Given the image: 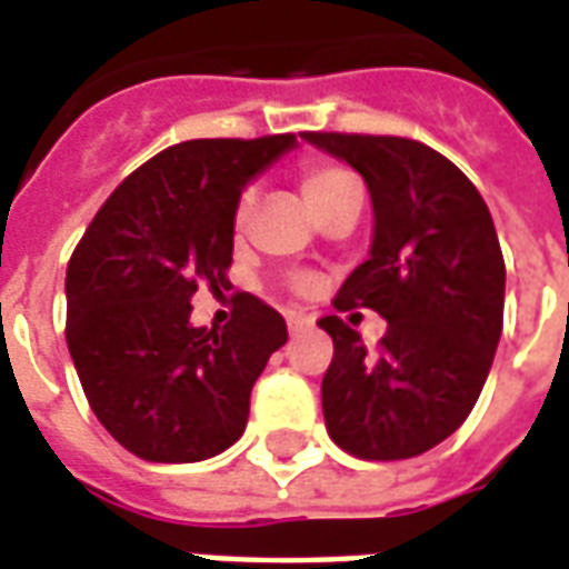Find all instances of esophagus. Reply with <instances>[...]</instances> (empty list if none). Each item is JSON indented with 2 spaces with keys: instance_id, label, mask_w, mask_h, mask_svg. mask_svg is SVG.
I'll use <instances>...</instances> for the list:
<instances>
[{
  "instance_id": "esophagus-1",
  "label": "esophagus",
  "mask_w": 569,
  "mask_h": 569,
  "mask_svg": "<svg viewBox=\"0 0 569 569\" xmlns=\"http://www.w3.org/2000/svg\"><path fill=\"white\" fill-rule=\"evenodd\" d=\"M286 326H289V335L310 332V329H313V317H308V313H296V310H289V313H286Z\"/></svg>"
}]
</instances>
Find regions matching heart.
<instances>
[{"instance_id": "obj_1", "label": "heart", "mask_w": 569, "mask_h": 569, "mask_svg": "<svg viewBox=\"0 0 569 569\" xmlns=\"http://www.w3.org/2000/svg\"><path fill=\"white\" fill-rule=\"evenodd\" d=\"M347 182H357V179L347 173L345 167H335V163H308V167L301 170V191H305V198H308L310 210H317L322 200L332 198L335 191L345 188ZM249 207H252V191H247V194L240 198V203H237V228L247 222ZM298 286H308V280H298Z\"/></svg>"}]
</instances>
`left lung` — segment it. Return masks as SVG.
<instances>
[{"label":"left lung","mask_w":569,"mask_h":569,"mask_svg":"<svg viewBox=\"0 0 569 569\" xmlns=\"http://www.w3.org/2000/svg\"><path fill=\"white\" fill-rule=\"evenodd\" d=\"M369 186V259L335 308L387 320L378 350L341 317H322L335 357L322 415L338 448L406 460L436 448L476 406L502 332L506 264L488 203L445 154L406 137L301 133Z\"/></svg>","instance_id":"8db88e82"}]
</instances>
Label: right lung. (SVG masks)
<instances>
[{
	"label": "right lung",
	"mask_w": 569,
	"mask_h": 569,
	"mask_svg": "<svg viewBox=\"0 0 569 569\" xmlns=\"http://www.w3.org/2000/svg\"><path fill=\"white\" fill-rule=\"evenodd\" d=\"M296 149L292 133L188 140L109 194L67 268V345L109 436L151 463H198L231 448L252 383L286 322L234 296L224 329L191 326L198 286L228 283L234 216L249 179Z\"/></svg>",
	"instance_id": "right-lung-1"
}]
</instances>
